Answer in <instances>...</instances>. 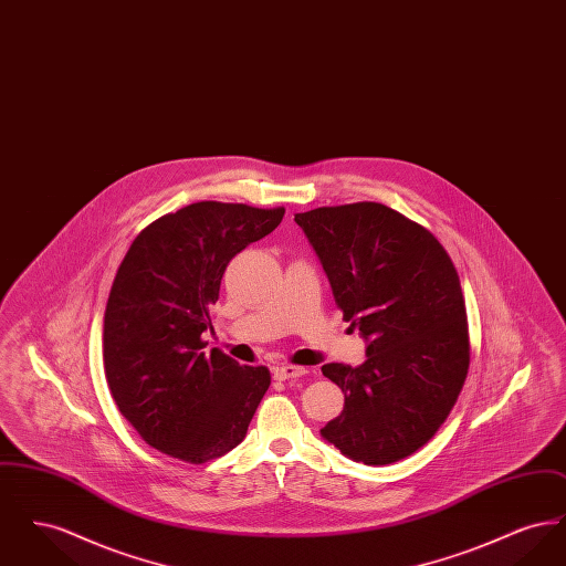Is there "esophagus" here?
<instances>
[{
	"mask_svg": "<svg viewBox=\"0 0 566 566\" xmlns=\"http://www.w3.org/2000/svg\"><path fill=\"white\" fill-rule=\"evenodd\" d=\"M307 374L305 367H296V365H280L273 369L275 379H291V377H301Z\"/></svg>",
	"mask_w": 566,
	"mask_h": 566,
	"instance_id": "34e87169",
	"label": "esophagus"
}]
</instances>
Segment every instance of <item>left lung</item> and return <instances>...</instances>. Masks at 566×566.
Segmentation results:
<instances>
[{
  "label": "left lung",
  "instance_id": "8db88e82",
  "mask_svg": "<svg viewBox=\"0 0 566 566\" xmlns=\"http://www.w3.org/2000/svg\"><path fill=\"white\" fill-rule=\"evenodd\" d=\"M295 222L344 321L367 339L363 365H324L346 401L321 432L356 462H397L439 431L469 374L457 268L429 229L376 201L316 208Z\"/></svg>",
  "mask_w": 566,
  "mask_h": 566
}]
</instances>
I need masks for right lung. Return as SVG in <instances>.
<instances>
[{
  "label": "right lung",
  "mask_w": 566,
  "mask_h": 566,
  "mask_svg": "<svg viewBox=\"0 0 566 566\" xmlns=\"http://www.w3.org/2000/svg\"><path fill=\"white\" fill-rule=\"evenodd\" d=\"M284 208L199 201L139 231L109 289L104 371L137 434L201 464L242 443L271 384L268 367L203 352L227 265L282 222Z\"/></svg>",
  "instance_id": "1"
}]
</instances>
